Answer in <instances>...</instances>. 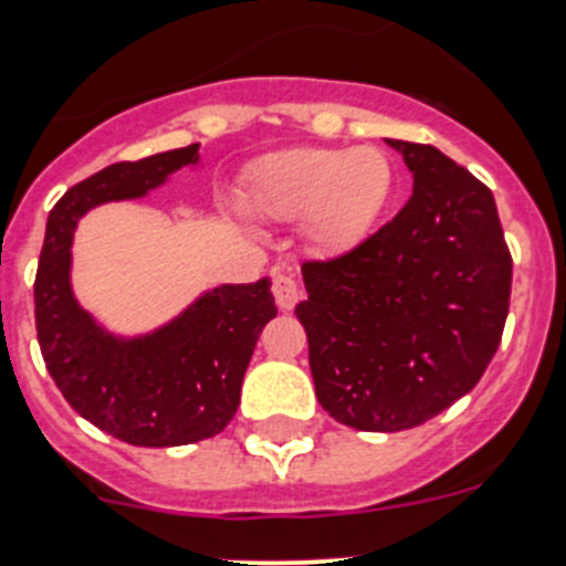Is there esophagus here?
Instances as JSON below:
<instances>
[{
	"instance_id": "esophagus-1",
	"label": "esophagus",
	"mask_w": 566,
	"mask_h": 566,
	"mask_svg": "<svg viewBox=\"0 0 566 566\" xmlns=\"http://www.w3.org/2000/svg\"><path fill=\"white\" fill-rule=\"evenodd\" d=\"M273 298L282 310H293L301 298V287L295 282V276L290 271H276L273 273Z\"/></svg>"
}]
</instances>
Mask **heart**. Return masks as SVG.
Wrapping results in <instances>:
<instances>
[{
	"mask_svg": "<svg viewBox=\"0 0 566 566\" xmlns=\"http://www.w3.org/2000/svg\"><path fill=\"white\" fill-rule=\"evenodd\" d=\"M391 191L394 164L378 147H287L249 169L247 205L271 221L306 219L319 249L342 251L369 235Z\"/></svg>",
	"mask_w": 566,
	"mask_h": 566,
	"instance_id": "1",
	"label": "heart"
}]
</instances>
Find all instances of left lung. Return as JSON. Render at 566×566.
Segmentation results:
<instances>
[{
    "instance_id": "8db88e82",
    "label": "left lung",
    "mask_w": 566,
    "mask_h": 566,
    "mask_svg": "<svg viewBox=\"0 0 566 566\" xmlns=\"http://www.w3.org/2000/svg\"><path fill=\"white\" fill-rule=\"evenodd\" d=\"M413 172L405 208L358 247L304 262L295 306L315 394L339 424H424L479 384L510 312L512 254L484 182L432 145L386 139Z\"/></svg>"
}]
</instances>
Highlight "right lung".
<instances>
[{
    "label": "right lung",
    "instance_id": "right-lung-1",
    "mask_svg": "<svg viewBox=\"0 0 566 566\" xmlns=\"http://www.w3.org/2000/svg\"><path fill=\"white\" fill-rule=\"evenodd\" d=\"M199 145L119 161L76 182L51 208L35 276L40 353L56 389L78 416L130 447H182L224 430L241 402L256 339L276 304L271 279L224 284L147 336L119 339L101 328L71 290L76 221L114 199L145 197Z\"/></svg>",
    "mask_w": 566,
    "mask_h": 566
}]
</instances>
